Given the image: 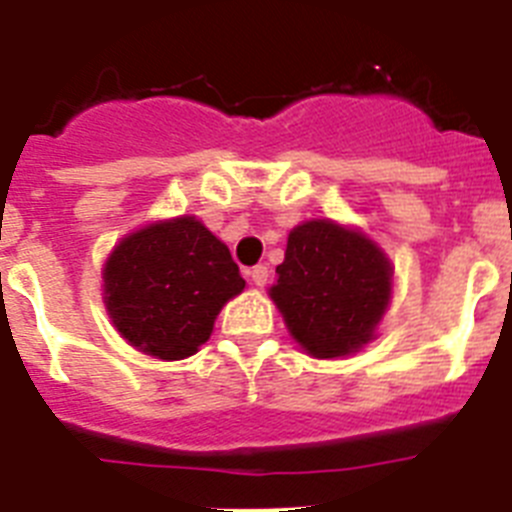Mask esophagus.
<instances>
[{
	"mask_svg": "<svg viewBox=\"0 0 512 512\" xmlns=\"http://www.w3.org/2000/svg\"><path fill=\"white\" fill-rule=\"evenodd\" d=\"M248 277H251V282L256 284V287H264L266 282H269V269L266 266H253L251 271H248Z\"/></svg>",
	"mask_w": 512,
	"mask_h": 512,
	"instance_id": "34e87169",
	"label": "esophagus"
}]
</instances>
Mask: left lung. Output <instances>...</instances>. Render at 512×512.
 Wrapping results in <instances>:
<instances>
[{
  "mask_svg": "<svg viewBox=\"0 0 512 512\" xmlns=\"http://www.w3.org/2000/svg\"><path fill=\"white\" fill-rule=\"evenodd\" d=\"M277 274L271 300L315 359L356 354L374 338L392 297V266L382 248L333 220L297 225Z\"/></svg>",
  "mask_w": 512,
  "mask_h": 512,
  "instance_id": "1",
  "label": "left lung"
}]
</instances>
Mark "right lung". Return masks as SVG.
I'll use <instances>...</instances> for the list:
<instances>
[{
    "mask_svg": "<svg viewBox=\"0 0 512 512\" xmlns=\"http://www.w3.org/2000/svg\"><path fill=\"white\" fill-rule=\"evenodd\" d=\"M102 279L104 307L117 333L164 361L197 354L217 312L246 287L228 246L192 215L125 235Z\"/></svg>",
    "mask_w": 512,
    "mask_h": 512,
    "instance_id": "1",
    "label": "right lung"
}]
</instances>
